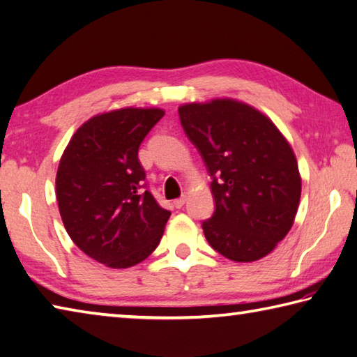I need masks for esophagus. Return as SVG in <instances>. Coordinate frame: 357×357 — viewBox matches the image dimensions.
<instances>
[{
    "label": "esophagus",
    "instance_id": "1",
    "mask_svg": "<svg viewBox=\"0 0 357 357\" xmlns=\"http://www.w3.org/2000/svg\"><path fill=\"white\" fill-rule=\"evenodd\" d=\"M185 203H186V195H181L180 199L174 200V206H176V208H181V206L185 205Z\"/></svg>",
    "mask_w": 357,
    "mask_h": 357
}]
</instances>
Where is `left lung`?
<instances>
[{"mask_svg":"<svg viewBox=\"0 0 357 357\" xmlns=\"http://www.w3.org/2000/svg\"><path fill=\"white\" fill-rule=\"evenodd\" d=\"M181 126L213 177L215 211L208 243L229 260L254 261L288 234L302 178L291 144L270 117L234 98L178 107Z\"/></svg>","mask_w":357,"mask_h":357,"instance_id":"1","label":"left lung"}]
</instances>
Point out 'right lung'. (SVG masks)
<instances>
[{
  "label": "right lung",
  "instance_id": "1",
  "mask_svg": "<svg viewBox=\"0 0 357 357\" xmlns=\"http://www.w3.org/2000/svg\"><path fill=\"white\" fill-rule=\"evenodd\" d=\"M160 107H120L93 115L68 143L55 192L64 228L79 250L109 268L140 264L157 248L171 213L149 191L138 160Z\"/></svg>",
  "mask_w": 357,
  "mask_h": 357
}]
</instances>
